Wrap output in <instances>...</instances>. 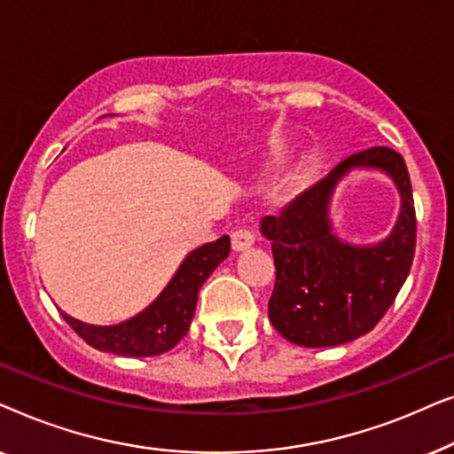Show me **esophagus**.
<instances>
[{
    "instance_id": "obj_1",
    "label": "esophagus",
    "mask_w": 454,
    "mask_h": 454,
    "mask_svg": "<svg viewBox=\"0 0 454 454\" xmlns=\"http://www.w3.org/2000/svg\"><path fill=\"white\" fill-rule=\"evenodd\" d=\"M254 239H256V235H254V229L247 227V225H241L238 229H233L231 231V244H233V250H246V247H250L254 244Z\"/></svg>"
}]
</instances>
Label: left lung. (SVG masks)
<instances>
[{
    "label": "left lung",
    "instance_id": "1",
    "mask_svg": "<svg viewBox=\"0 0 454 454\" xmlns=\"http://www.w3.org/2000/svg\"><path fill=\"white\" fill-rule=\"evenodd\" d=\"M353 166H378L395 179L403 207L389 238L370 248L339 242L330 233L327 200ZM270 239L277 281L269 320L285 339L301 347L347 343L374 328L411 270L415 204L405 159L388 146L356 153L295 200L262 219Z\"/></svg>",
    "mask_w": 454,
    "mask_h": 454
}]
</instances>
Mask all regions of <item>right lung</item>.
I'll return each instance as SVG.
<instances>
[{
  "mask_svg": "<svg viewBox=\"0 0 454 454\" xmlns=\"http://www.w3.org/2000/svg\"><path fill=\"white\" fill-rule=\"evenodd\" d=\"M229 247L231 239L229 235H223L192 252L163 294L145 312L121 325L92 326L64 312L61 316L74 328V333L95 349L128 357L160 356L173 349L188 334L196 312L198 291L210 272L229 256Z\"/></svg>",
  "mask_w": 454,
  "mask_h": 454,
  "instance_id": "obj_1",
  "label": "right lung"
}]
</instances>
